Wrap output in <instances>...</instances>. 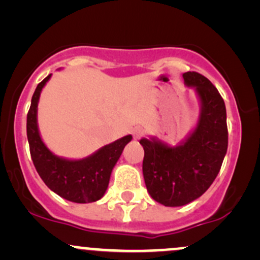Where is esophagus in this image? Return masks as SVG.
<instances>
[{
  "label": "esophagus",
  "instance_id": "1",
  "mask_svg": "<svg viewBox=\"0 0 260 260\" xmlns=\"http://www.w3.org/2000/svg\"><path fill=\"white\" fill-rule=\"evenodd\" d=\"M132 134H133L134 139H140L142 137L145 136V131L143 129V128H140V127H136L132 131Z\"/></svg>",
  "mask_w": 260,
  "mask_h": 260
}]
</instances>
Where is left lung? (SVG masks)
Returning <instances> with one entry per match:
<instances>
[{
	"label": "left lung",
	"mask_w": 260,
	"mask_h": 260,
	"mask_svg": "<svg viewBox=\"0 0 260 260\" xmlns=\"http://www.w3.org/2000/svg\"><path fill=\"white\" fill-rule=\"evenodd\" d=\"M183 79L194 86L202 103L196 129L178 147L155 138L139 142L144 148L145 186L151 198L165 207H182L207 192L228 151L226 107L220 92L198 72L183 73Z\"/></svg>",
	"instance_id": "1"
}]
</instances>
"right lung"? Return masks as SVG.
I'll return each instance as SVG.
<instances>
[{"instance_id":"obj_1","label":"right lung","mask_w":260,"mask_h":260,"mask_svg":"<svg viewBox=\"0 0 260 260\" xmlns=\"http://www.w3.org/2000/svg\"><path fill=\"white\" fill-rule=\"evenodd\" d=\"M50 77L51 74L38 84L26 116V136L32 164L41 180L56 194L74 203L96 202L105 194L113 166L132 136L107 144L82 160H67L53 155L41 140L37 123L39 98Z\"/></svg>"}]
</instances>
